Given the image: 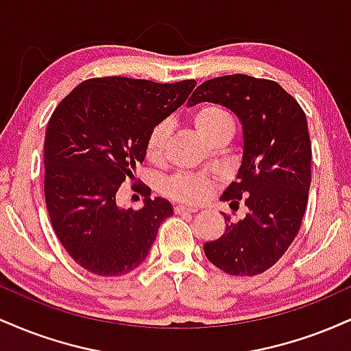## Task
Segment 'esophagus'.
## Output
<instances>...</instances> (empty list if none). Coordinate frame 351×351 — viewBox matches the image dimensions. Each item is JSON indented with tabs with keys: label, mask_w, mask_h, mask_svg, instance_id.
<instances>
[{
	"label": "esophagus",
	"mask_w": 351,
	"mask_h": 351,
	"mask_svg": "<svg viewBox=\"0 0 351 351\" xmlns=\"http://www.w3.org/2000/svg\"><path fill=\"white\" fill-rule=\"evenodd\" d=\"M198 211V208H193V206H175V213L176 215H183V213H196Z\"/></svg>",
	"instance_id": "esophagus-1"
}]
</instances>
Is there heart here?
<instances>
[{
	"instance_id": "heart-1",
	"label": "heart",
	"mask_w": 351,
	"mask_h": 351,
	"mask_svg": "<svg viewBox=\"0 0 351 351\" xmlns=\"http://www.w3.org/2000/svg\"><path fill=\"white\" fill-rule=\"evenodd\" d=\"M193 122L208 142L223 132L234 130V120L231 114L219 104H204L196 108L193 114ZM168 135H170V127L167 122L156 123L152 128L145 143V155L150 162L156 163L163 158ZM213 186L215 181L208 176L196 175V173H176L165 181L163 191L183 203H201L211 195Z\"/></svg>"
}]
</instances>
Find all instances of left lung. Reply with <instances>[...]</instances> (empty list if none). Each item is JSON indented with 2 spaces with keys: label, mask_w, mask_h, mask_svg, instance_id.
<instances>
[{
  "label": "left lung",
  "mask_w": 351,
  "mask_h": 351,
  "mask_svg": "<svg viewBox=\"0 0 351 351\" xmlns=\"http://www.w3.org/2000/svg\"><path fill=\"white\" fill-rule=\"evenodd\" d=\"M189 106L215 102L239 117L243 163L221 199L247 206L244 219H226L219 239L204 254L229 276H257L284 256L299 232L310 188L312 145L307 117L279 84L245 74L209 79L195 88Z\"/></svg>",
  "instance_id": "left-lung-1"
}]
</instances>
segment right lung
<instances>
[{
  "mask_svg": "<svg viewBox=\"0 0 351 351\" xmlns=\"http://www.w3.org/2000/svg\"><path fill=\"white\" fill-rule=\"evenodd\" d=\"M195 86L193 79L95 77L79 84L52 112L44 140L46 206L60 244L86 271L102 277L132 272L173 215L171 204L152 199L145 184L142 209L119 208L115 195L125 180L135 178L152 128Z\"/></svg>",
  "mask_w": 351,
  "mask_h": 351,
  "instance_id": "add662e5",
  "label": "right lung"
}]
</instances>
